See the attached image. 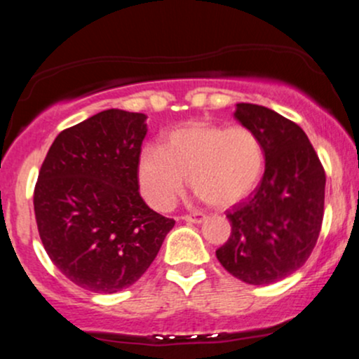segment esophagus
Returning <instances> with one entry per match:
<instances>
[{"label": "esophagus", "mask_w": 359, "mask_h": 359, "mask_svg": "<svg viewBox=\"0 0 359 359\" xmlns=\"http://www.w3.org/2000/svg\"><path fill=\"white\" fill-rule=\"evenodd\" d=\"M185 222H194V224H199V222H203L205 219V214H201V212H194V214H185L182 217Z\"/></svg>", "instance_id": "34e87169"}]
</instances>
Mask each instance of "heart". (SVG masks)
Masks as SVG:
<instances>
[{
  "label": "heart",
  "instance_id": "b5f03b06",
  "mask_svg": "<svg viewBox=\"0 0 359 359\" xmlns=\"http://www.w3.org/2000/svg\"><path fill=\"white\" fill-rule=\"evenodd\" d=\"M265 167V151L253 130L189 123L167 135L162 148L148 147L138 163L143 196L167 211L185 187L208 204L226 208L257 187Z\"/></svg>",
  "mask_w": 359,
  "mask_h": 359
}]
</instances>
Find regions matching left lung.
Instances as JSON below:
<instances>
[{
	"mask_svg": "<svg viewBox=\"0 0 359 359\" xmlns=\"http://www.w3.org/2000/svg\"><path fill=\"white\" fill-rule=\"evenodd\" d=\"M234 118L257 133L265 174L234 204L228 241L216 257L233 277L269 285L297 271L314 250L324 217L325 172L299 125L265 106L240 102Z\"/></svg>",
	"mask_w": 359,
	"mask_h": 359,
	"instance_id": "left-lung-1",
	"label": "left lung"
}]
</instances>
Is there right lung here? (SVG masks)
<instances>
[{
  "instance_id": "add662e5",
  "label": "right lung",
  "mask_w": 359,
  "mask_h": 359,
  "mask_svg": "<svg viewBox=\"0 0 359 359\" xmlns=\"http://www.w3.org/2000/svg\"><path fill=\"white\" fill-rule=\"evenodd\" d=\"M147 116L106 109L60 131L35 184L40 240L53 265L96 294L133 285L175 221L140 196Z\"/></svg>"
}]
</instances>
